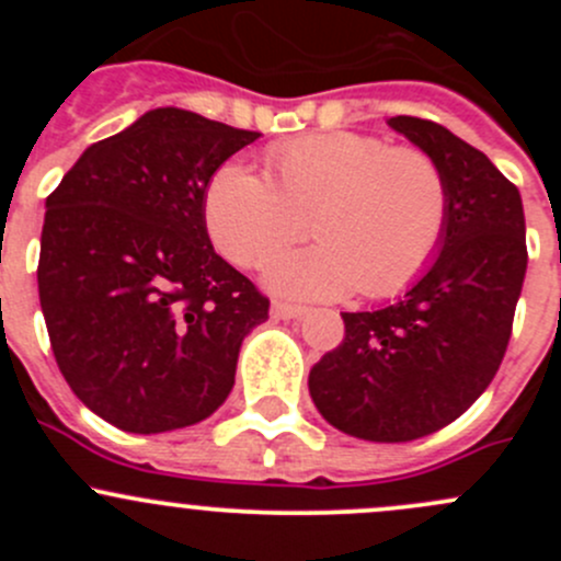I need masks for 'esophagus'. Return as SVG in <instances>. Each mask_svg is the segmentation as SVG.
Returning <instances> with one entry per match:
<instances>
[{
  "instance_id": "1",
  "label": "esophagus",
  "mask_w": 561,
  "mask_h": 561,
  "mask_svg": "<svg viewBox=\"0 0 561 561\" xmlns=\"http://www.w3.org/2000/svg\"><path fill=\"white\" fill-rule=\"evenodd\" d=\"M271 314L279 317V320H296V317L307 314V307H301V304H287V301H276L274 307H271Z\"/></svg>"
}]
</instances>
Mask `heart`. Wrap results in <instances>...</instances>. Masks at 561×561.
<instances>
[{
    "mask_svg": "<svg viewBox=\"0 0 561 561\" xmlns=\"http://www.w3.org/2000/svg\"><path fill=\"white\" fill-rule=\"evenodd\" d=\"M268 173L225 162L208 179L203 219L211 244L254 268L309 228L320 244L276 254L265 287L287 298L404 290L437 254L448 228L445 171L417 146L328 129L268 149Z\"/></svg>",
    "mask_w": 561,
    "mask_h": 561,
    "instance_id": "b5f03b06",
    "label": "heart"
}]
</instances>
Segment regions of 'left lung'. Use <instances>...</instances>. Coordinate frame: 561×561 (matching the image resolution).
Instances as JSON below:
<instances>
[{
    "instance_id": "1",
    "label": "left lung",
    "mask_w": 561,
    "mask_h": 561,
    "mask_svg": "<svg viewBox=\"0 0 561 561\" xmlns=\"http://www.w3.org/2000/svg\"><path fill=\"white\" fill-rule=\"evenodd\" d=\"M388 127L428 151L450 190L448 228L421 279L377 312H344V342L309 371V393L339 432L410 443L454 423L489 388L511 342L526 274L516 184L443 124Z\"/></svg>"
}]
</instances>
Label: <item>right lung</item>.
<instances>
[{
	"label": "right lung",
	"mask_w": 561,
	"mask_h": 561,
	"mask_svg": "<svg viewBox=\"0 0 561 561\" xmlns=\"http://www.w3.org/2000/svg\"><path fill=\"white\" fill-rule=\"evenodd\" d=\"M260 133L154 107L92 144L45 201L37 287L72 393L122 432L192 426L222 407L268 298L214 252L208 179Z\"/></svg>",
	"instance_id": "right-lung-1"
}]
</instances>
